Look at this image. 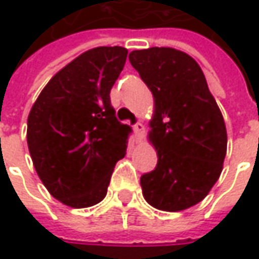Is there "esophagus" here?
<instances>
[{
	"mask_svg": "<svg viewBox=\"0 0 259 259\" xmlns=\"http://www.w3.org/2000/svg\"><path fill=\"white\" fill-rule=\"evenodd\" d=\"M144 124L142 123H136L135 124V127H133V132H135V139H136V142H141L142 141V138H144Z\"/></svg>",
	"mask_w": 259,
	"mask_h": 259,
	"instance_id": "1",
	"label": "esophagus"
}]
</instances>
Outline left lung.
<instances>
[{
  "label": "left lung",
  "instance_id": "1",
  "mask_svg": "<svg viewBox=\"0 0 259 259\" xmlns=\"http://www.w3.org/2000/svg\"><path fill=\"white\" fill-rule=\"evenodd\" d=\"M130 64L153 93L148 141L157 166L141 177L145 201L162 211L201 202L224 169L227 127L199 64L174 48L129 54Z\"/></svg>",
  "mask_w": 259,
  "mask_h": 259
}]
</instances>
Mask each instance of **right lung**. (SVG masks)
Masks as SVG:
<instances>
[{
	"label": "right lung",
	"mask_w": 259,
	"mask_h": 259,
	"mask_svg": "<svg viewBox=\"0 0 259 259\" xmlns=\"http://www.w3.org/2000/svg\"><path fill=\"white\" fill-rule=\"evenodd\" d=\"M126 58L121 46L80 54L52 76L29 111L32 165L48 192L67 207L99 204L126 154L130 127L117 120L109 99Z\"/></svg>",
	"instance_id": "obj_1"
}]
</instances>
